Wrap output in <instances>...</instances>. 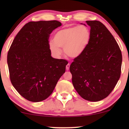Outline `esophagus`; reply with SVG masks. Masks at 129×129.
I'll return each instance as SVG.
<instances>
[{
    "label": "esophagus",
    "mask_w": 129,
    "mask_h": 129,
    "mask_svg": "<svg viewBox=\"0 0 129 129\" xmlns=\"http://www.w3.org/2000/svg\"><path fill=\"white\" fill-rule=\"evenodd\" d=\"M66 70H69V68H70V64H69V63H68V64L66 65Z\"/></svg>",
    "instance_id": "esophagus-1"
}]
</instances>
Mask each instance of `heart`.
Listing matches in <instances>:
<instances>
[{"instance_id":"obj_1","label":"heart","mask_w":129,"mask_h":129,"mask_svg":"<svg viewBox=\"0 0 129 129\" xmlns=\"http://www.w3.org/2000/svg\"><path fill=\"white\" fill-rule=\"evenodd\" d=\"M90 38V31L86 26L65 27L55 33L53 42H50L49 47L54 55L59 56L61 53L60 47H64V52L66 56L76 58L86 50Z\"/></svg>"}]
</instances>
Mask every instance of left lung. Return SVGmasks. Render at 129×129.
<instances>
[{"instance_id": "left-lung-1", "label": "left lung", "mask_w": 129, "mask_h": 129, "mask_svg": "<svg viewBox=\"0 0 129 129\" xmlns=\"http://www.w3.org/2000/svg\"><path fill=\"white\" fill-rule=\"evenodd\" d=\"M91 38L86 50L70 66L72 83L83 99L103 100L110 94L120 77L122 54L115 39L98 20H88Z\"/></svg>"}]
</instances>
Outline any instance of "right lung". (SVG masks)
Wrapping results in <instances>:
<instances>
[{
	"instance_id": "obj_1",
	"label": "right lung",
	"mask_w": 129,
	"mask_h": 129,
	"mask_svg": "<svg viewBox=\"0 0 129 129\" xmlns=\"http://www.w3.org/2000/svg\"><path fill=\"white\" fill-rule=\"evenodd\" d=\"M61 25L57 20L30 22L14 39L8 53L10 79L26 100L39 102L52 94L68 61L51 56L49 39Z\"/></svg>"
}]
</instances>
